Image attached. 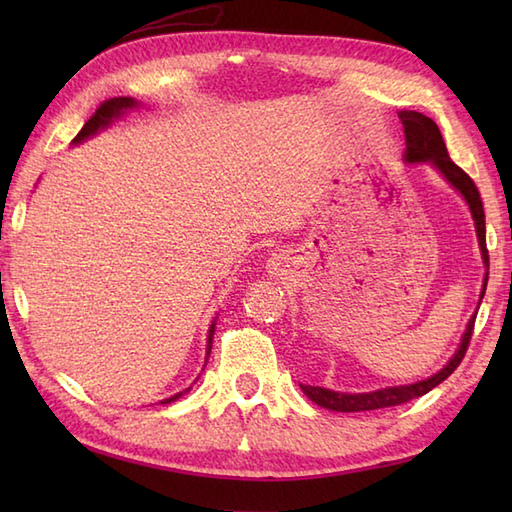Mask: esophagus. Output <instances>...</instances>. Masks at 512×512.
<instances>
[{"mask_svg": "<svg viewBox=\"0 0 512 512\" xmlns=\"http://www.w3.org/2000/svg\"><path fill=\"white\" fill-rule=\"evenodd\" d=\"M284 266H286V262H284V257H273L270 259V264H268V268H270V273L273 275H279L281 270H284Z\"/></svg>", "mask_w": 512, "mask_h": 512, "instance_id": "34e87169", "label": "esophagus"}]
</instances>
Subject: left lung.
<instances>
[{"label":"left lung","instance_id":"left-lung-1","mask_svg":"<svg viewBox=\"0 0 512 512\" xmlns=\"http://www.w3.org/2000/svg\"><path fill=\"white\" fill-rule=\"evenodd\" d=\"M398 118L402 121V127H405V143H407L405 160L407 162H429V165L436 167L442 176L447 178V182L453 189H458L462 193V198L466 200V204H469L471 215L475 220L477 242H480L482 259L486 266L484 286H482V295H480V301H482L484 292H486V281H488V250H486V222H484V206H482L480 191H477L475 182L469 178V173H464L449 158L440 129L429 116L413 112V110H409V112L405 110V112H398ZM473 325H475V314L471 317L469 325H466V332L462 336L458 352L451 356V361L444 365L438 374H433L427 380H418V383H411V385L367 391V394H343V391H332V389L312 387V385H301V389H303V394H306L312 402H317L319 407L332 409V411H345V413L347 411H372V409L402 405V402H409L413 398L424 396L427 391L438 387L442 380H447L455 372V367L462 363V358L466 354V347H469V343H471Z\"/></svg>","mask_w":512,"mask_h":512}]
</instances>
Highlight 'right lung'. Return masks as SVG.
Returning <instances> with one entry per match:
<instances>
[{
	"label": "right lung",
	"mask_w": 512,
	"mask_h": 512,
	"mask_svg": "<svg viewBox=\"0 0 512 512\" xmlns=\"http://www.w3.org/2000/svg\"><path fill=\"white\" fill-rule=\"evenodd\" d=\"M134 107H138V101L129 99V96H116V99H110V101L101 103V105H99V110H96V112L92 114L90 121L83 125V129H81L79 134H76V138L72 140V143H83L85 138L94 136L96 132H99V129H105L107 125L114 123L118 116H123L127 110H134ZM213 332H215V321L211 323V328H209V341H206L209 345H206V356L211 354ZM187 391H189V389H187ZM180 396H182V391H180V394H176V396H171V398H165V400H162V405H169V402L178 400Z\"/></svg>",
	"instance_id": "right-lung-1"
}]
</instances>
